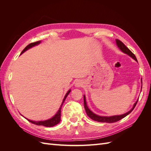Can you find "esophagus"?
Wrapping results in <instances>:
<instances>
[{
	"instance_id": "1",
	"label": "esophagus",
	"mask_w": 151,
	"mask_h": 151,
	"mask_svg": "<svg viewBox=\"0 0 151 151\" xmlns=\"http://www.w3.org/2000/svg\"><path fill=\"white\" fill-rule=\"evenodd\" d=\"M83 82H82L81 81H80V80H78V81H76V87H77V88H79V87H82L83 86Z\"/></svg>"
}]
</instances>
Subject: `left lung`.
Wrapping results in <instances>:
<instances>
[{
	"label": "left lung",
	"mask_w": 151,
	"mask_h": 151,
	"mask_svg": "<svg viewBox=\"0 0 151 151\" xmlns=\"http://www.w3.org/2000/svg\"><path fill=\"white\" fill-rule=\"evenodd\" d=\"M116 44L118 45V47H119V48L122 50L123 52H124V53L128 54L131 57L133 58L135 60L137 61V58H136V57L135 56V55L133 53H132L130 51V50L125 46V45H124V43H123L122 42H121V41L119 40H116ZM137 102H138V100L135 103L133 108H132L129 112H127V113H126L125 114H123V115L112 116H98L97 115H96V114L93 113L88 108V106H87V104H86L85 96H84V108H85L86 114L92 120H93L94 121H96V122H99L114 123V122H116L120 120L121 119H122V118H123L124 117H125L126 116H127L129 113H130L132 111V110H133V109H134V108L135 107L136 104H137Z\"/></svg>",
	"instance_id": "8db88e82"
}]
</instances>
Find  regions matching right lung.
<instances>
[{
  "label": "right lung",
  "instance_id": "add662e5",
  "mask_svg": "<svg viewBox=\"0 0 151 151\" xmlns=\"http://www.w3.org/2000/svg\"><path fill=\"white\" fill-rule=\"evenodd\" d=\"M40 41H38V42H34V43H31L30 44H29L28 46H27L23 50H22V52L21 53V54H22V53H24L25 51H26L27 50H28L29 48L33 47L34 46H35V45H38L39 43H40ZM70 90H69L68 91V92L67 93V94H65L64 98H63V102L61 104V106L60 108H59L58 112L56 113V115H55L53 117H52V118H50V119L49 120H45V121H40V122H34V121H32V120H28L29 122H30L31 123H33V124H35V125H42V126H45V127H53L55 125H56L57 124H58V123L60 122V117H61V109H62V106L63 105V102H64V101L65 100L67 96H68V94L70 93Z\"/></svg>",
  "mask_w": 151,
  "mask_h": 151
}]
</instances>
